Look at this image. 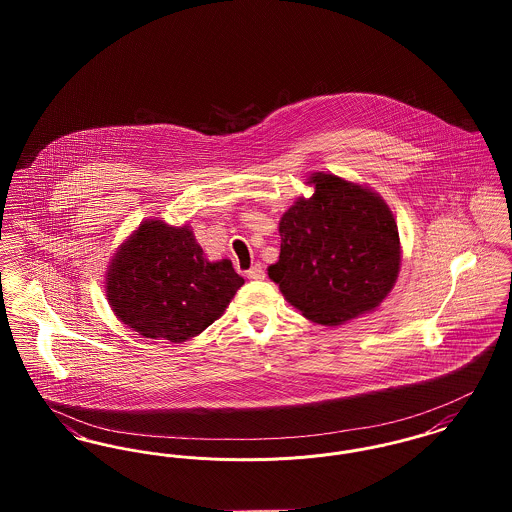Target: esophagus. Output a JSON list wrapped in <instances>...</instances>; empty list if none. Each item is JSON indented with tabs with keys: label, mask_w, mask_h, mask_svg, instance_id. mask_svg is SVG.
<instances>
[{
	"label": "esophagus",
	"mask_w": 512,
	"mask_h": 512,
	"mask_svg": "<svg viewBox=\"0 0 512 512\" xmlns=\"http://www.w3.org/2000/svg\"><path fill=\"white\" fill-rule=\"evenodd\" d=\"M245 274H247L249 280H263V278H265V270H263L261 265H255V267L249 268Z\"/></svg>",
	"instance_id": "esophagus-1"
}]
</instances>
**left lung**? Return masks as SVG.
<instances>
[{
	"mask_svg": "<svg viewBox=\"0 0 512 512\" xmlns=\"http://www.w3.org/2000/svg\"><path fill=\"white\" fill-rule=\"evenodd\" d=\"M315 194L280 219V259L268 278L301 315L322 326L374 311L395 286L401 245L386 201L336 174L313 172Z\"/></svg>",
	"mask_w": 512,
	"mask_h": 512,
	"instance_id": "obj_1",
	"label": "left lung"
}]
</instances>
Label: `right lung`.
Returning a JSON list of instances; mask_svg holds the SVG:
<instances>
[{
	"label": "right lung",
	"instance_id": "right-lung-1",
	"mask_svg": "<svg viewBox=\"0 0 512 512\" xmlns=\"http://www.w3.org/2000/svg\"><path fill=\"white\" fill-rule=\"evenodd\" d=\"M244 278L228 259L211 263L190 226L147 219L119 247L105 276L117 318L144 338L192 340L222 317Z\"/></svg>",
	"mask_w": 512,
	"mask_h": 512
}]
</instances>
